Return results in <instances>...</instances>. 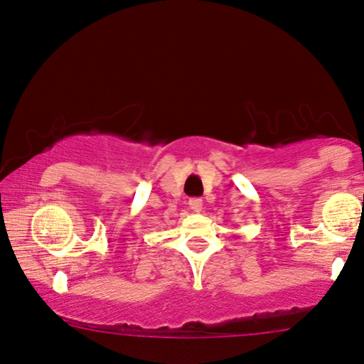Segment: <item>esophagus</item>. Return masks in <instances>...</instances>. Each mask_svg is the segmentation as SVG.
Listing matches in <instances>:
<instances>
[{"instance_id": "1", "label": "esophagus", "mask_w": 364, "mask_h": 364, "mask_svg": "<svg viewBox=\"0 0 364 364\" xmlns=\"http://www.w3.org/2000/svg\"><path fill=\"white\" fill-rule=\"evenodd\" d=\"M188 207H191V210L193 212H202L203 208L202 198H191V200H188Z\"/></svg>"}]
</instances>
